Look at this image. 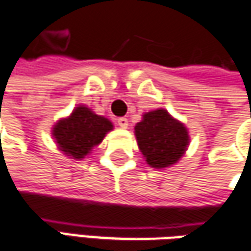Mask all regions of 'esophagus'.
<instances>
[{
	"mask_svg": "<svg viewBox=\"0 0 251 251\" xmlns=\"http://www.w3.org/2000/svg\"><path fill=\"white\" fill-rule=\"evenodd\" d=\"M117 124L119 127H122V129H125V127H127V119L126 118H118V121H117Z\"/></svg>",
	"mask_w": 251,
	"mask_h": 251,
	"instance_id": "obj_1",
	"label": "esophagus"
}]
</instances>
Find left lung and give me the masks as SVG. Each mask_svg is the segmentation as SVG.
Listing matches in <instances>:
<instances>
[{
	"label": "left lung",
	"instance_id": "obj_1",
	"mask_svg": "<svg viewBox=\"0 0 251 251\" xmlns=\"http://www.w3.org/2000/svg\"><path fill=\"white\" fill-rule=\"evenodd\" d=\"M134 134L146 162L157 169L176 164L190 142L186 126L162 108L146 112Z\"/></svg>",
	"mask_w": 251,
	"mask_h": 251
}]
</instances>
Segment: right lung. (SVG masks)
Instances as JSON below:
<instances>
[{
	"mask_svg": "<svg viewBox=\"0 0 251 251\" xmlns=\"http://www.w3.org/2000/svg\"><path fill=\"white\" fill-rule=\"evenodd\" d=\"M112 127V122L107 118L94 114L84 105H79L69 117L59 119L54 125L52 137L65 155L80 160L102 142Z\"/></svg>",
	"mask_w": 251,
	"mask_h": 251,
	"instance_id": "right-lung-1",
	"label": "right lung"
}]
</instances>
